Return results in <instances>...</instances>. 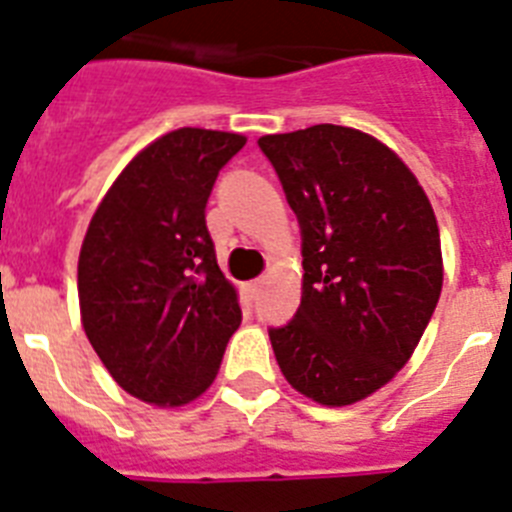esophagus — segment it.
<instances>
[{
  "instance_id": "esophagus-1",
  "label": "esophagus",
  "mask_w": 512,
  "mask_h": 512,
  "mask_svg": "<svg viewBox=\"0 0 512 512\" xmlns=\"http://www.w3.org/2000/svg\"><path fill=\"white\" fill-rule=\"evenodd\" d=\"M262 286H265V278H257V281L247 283V293H250L252 299H255L257 293H260V291H262Z\"/></svg>"
}]
</instances>
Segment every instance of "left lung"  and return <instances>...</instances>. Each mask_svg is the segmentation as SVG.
Segmentation results:
<instances>
[{
  "mask_svg": "<svg viewBox=\"0 0 512 512\" xmlns=\"http://www.w3.org/2000/svg\"><path fill=\"white\" fill-rule=\"evenodd\" d=\"M299 216L301 304L270 330L288 384L348 407L410 361L443 288L441 234L412 170L371 133L319 126L260 136Z\"/></svg>",
  "mask_w": 512,
  "mask_h": 512,
  "instance_id": "obj_1",
  "label": "left lung"
}]
</instances>
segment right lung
Listing matches in <instances>:
<instances>
[{
    "label": "right lung",
    "mask_w": 512,
    "mask_h": 512,
    "mask_svg": "<svg viewBox=\"0 0 512 512\" xmlns=\"http://www.w3.org/2000/svg\"><path fill=\"white\" fill-rule=\"evenodd\" d=\"M247 136L177 128L136 154L102 195L77 265L84 335L115 384L182 407L213 384L242 322L206 226L219 170Z\"/></svg>",
    "instance_id": "obj_1"
}]
</instances>
